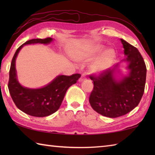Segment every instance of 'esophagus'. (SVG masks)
I'll return each mask as SVG.
<instances>
[{
  "label": "esophagus",
  "mask_w": 155,
  "mask_h": 155,
  "mask_svg": "<svg viewBox=\"0 0 155 155\" xmlns=\"http://www.w3.org/2000/svg\"><path fill=\"white\" fill-rule=\"evenodd\" d=\"M85 79H86V77H85V74H82L78 81H79V82H83V81H84Z\"/></svg>",
  "instance_id": "esophagus-1"
}]
</instances>
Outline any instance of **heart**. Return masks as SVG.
<instances>
[{"instance_id": "1", "label": "heart", "mask_w": 155, "mask_h": 155, "mask_svg": "<svg viewBox=\"0 0 155 155\" xmlns=\"http://www.w3.org/2000/svg\"><path fill=\"white\" fill-rule=\"evenodd\" d=\"M104 46L96 44L90 46L74 56L76 61L79 62H87L94 59L101 52ZM116 57V53L114 49L107 48L101 52L90 66V71L92 73L103 72L111 66Z\"/></svg>"}]
</instances>
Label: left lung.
Segmentation results:
<instances>
[{
  "label": "left lung",
  "instance_id": "8db88e82",
  "mask_svg": "<svg viewBox=\"0 0 155 155\" xmlns=\"http://www.w3.org/2000/svg\"><path fill=\"white\" fill-rule=\"evenodd\" d=\"M124 48L127 76L116 78L119 64L113 70L107 69L98 76L90 75L94 89L90 103L94 111L104 116L117 117L128 114L140 103L143 94L146 78V67L142 56L135 48L121 39Z\"/></svg>",
  "mask_w": 155,
  "mask_h": 155
}]
</instances>
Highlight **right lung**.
Segmentation results:
<instances>
[{
	"label": "right lung",
	"mask_w": 155,
	"mask_h": 155,
	"mask_svg": "<svg viewBox=\"0 0 155 155\" xmlns=\"http://www.w3.org/2000/svg\"><path fill=\"white\" fill-rule=\"evenodd\" d=\"M53 39H33L26 41L15 51L9 70L8 88L13 101L18 109L34 117H46L56 112L61 106L66 91L77 83L80 74L59 75L43 87L31 89L20 85L17 79L15 59L21 48L27 44H48Z\"/></svg>",
	"instance_id": "right-lung-1"
}]
</instances>
